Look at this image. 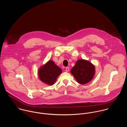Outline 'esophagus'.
I'll list each match as a JSON object with an SVG mask.
<instances>
[{"label":"esophagus","instance_id":"34e87169","mask_svg":"<svg viewBox=\"0 0 127 127\" xmlns=\"http://www.w3.org/2000/svg\"><path fill=\"white\" fill-rule=\"evenodd\" d=\"M69 67H66V71L68 72V71H69Z\"/></svg>","mask_w":127,"mask_h":127}]
</instances>
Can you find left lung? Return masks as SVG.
<instances>
[{
	"mask_svg": "<svg viewBox=\"0 0 127 127\" xmlns=\"http://www.w3.org/2000/svg\"><path fill=\"white\" fill-rule=\"evenodd\" d=\"M70 72L78 83L85 84L93 79L95 73V66L88 60L80 59L76 62Z\"/></svg>",
	"mask_w": 127,
	"mask_h": 127,
	"instance_id": "obj_1",
	"label": "left lung"
}]
</instances>
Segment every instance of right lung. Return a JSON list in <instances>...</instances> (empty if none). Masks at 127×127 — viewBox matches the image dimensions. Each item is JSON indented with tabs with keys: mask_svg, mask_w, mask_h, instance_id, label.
Segmentation results:
<instances>
[{
	"mask_svg": "<svg viewBox=\"0 0 127 127\" xmlns=\"http://www.w3.org/2000/svg\"><path fill=\"white\" fill-rule=\"evenodd\" d=\"M62 70L57 66L53 60H49L38 69V74L39 79L49 86L54 84L58 76L62 73Z\"/></svg>",
	"mask_w": 127,
	"mask_h": 127,
	"instance_id": "1",
	"label": "right lung"
}]
</instances>
